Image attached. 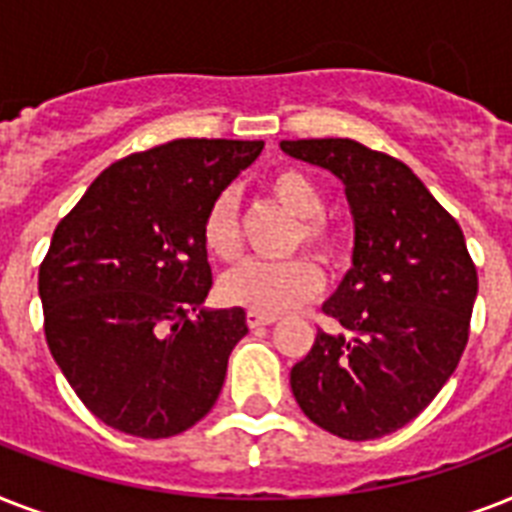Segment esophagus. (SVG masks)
<instances>
[{"label":"esophagus","instance_id":"esophagus-1","mask_svg":"<svg viewBox=\"0 0 512 512\" xmlns=\"http://www.w3.org/2000/svg\"><path fill=\"white\" fill-rule=\"evenodd\" d=\"M273 316H260V313H247V324L249 329H260V327H271Z\"/></svg>","mask_w":512,"mask_h":512}]
</instances>
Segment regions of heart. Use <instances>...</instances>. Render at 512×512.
Returning a JSON list of instances; mask_svg holds the SVG:
<instances>
[{"mask_svg":"<svg viewBox=\"0 0 512 512\" xmlns=\"http://www.w3.org/2000/svg\"><path fill=\"white\" fill-rule=\"evenodd\" d=\"M265 193L284 212L297 220L292 252L308 249L321 265L335 268L345 255V236L329 223L327 193L308 172L287 167L268 177ZM201 244L220 263H233L241 255V231L236 201L231 193H220L201 220ZM220 297L228 305L260 316H281L311 303L321 292V271L308 257H292L284 263H249L233 268L220 279Z\"/></svg>","mask_w":512,"mask_h":512,"instance_id":"b5f03b06","label":"heart"}]
</instances>
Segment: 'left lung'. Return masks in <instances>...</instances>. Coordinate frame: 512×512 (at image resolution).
Instances as JSON below:
<instances>
[{
    "label": "left lung",
    "instance_id": "8db88e82",
    "mask_svg": "<svg viewBox=\"0 0 512 512\" xmlns=\"http://www.w3.org/2000/svg\"><path fill=\"white\" fill-rule=\"evenodd\" d=\"M284 154L345 183L353 268L324 313L340 335L289 374L305 417L332 436L372 441L412 422L460 364L478 273L462 228L404 162L348 138L281 140Z\"/></svg>",
    "mask_w": 512,
    "mask_h": 512
}]
</instances>
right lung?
Segmentation results:
<instances>
[{
	"instance_id": "right-lung-1",
	"label": "right lung",
	"mask_w": 512,
	"mask_h": 512,
	"mask_svg": "<svg viewBox=\"0 0 512 512\" xmlns=\"http://www.w3.org/2000/svg\"><path fill=\"white\" fill-rule=\"evenodd\" d=\"M263 140L183 138L95 177L39 265L44 337L100 422L170 438L215 406L241 308L204 311L212 287L201 220Z\"/></svg>"
}]
</instances>
